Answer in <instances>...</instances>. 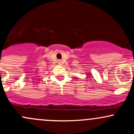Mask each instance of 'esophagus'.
I'll list each match as a JSON object with an SVG mask.
<instances>
[{
  "mask_svg": "<svg viewBox=\"0 0 134 134\" xmlns=\"http://www.w3.org/2000/svg\"><path fill=\"white\" fill-rule=\"evenodd\" d=\"M58 65H62V60H58Z\"/></svg>",
  "mask_w": 134,
  "mask_h": 134,
  "instance_id": "esophagus-1",
  "label": "esophagus"
}]
</instances>
